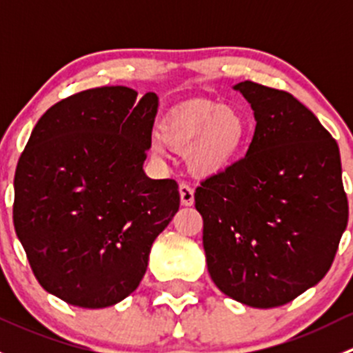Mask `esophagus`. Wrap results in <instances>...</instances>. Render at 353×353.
<instances>
[{
	"instance_id": "esophagus-1",
	"label": "esophagus",
	"mask_w": 353,
	"mask_h": 353,
	"mask_svg": "<svg viewBox=\"0 0 353 353\" xmlns=\"http://www.w3.org/2000/svg\"><path fill=\"white\" fill-rule=\"evenodd\" d=\"M179 194H181V203L184 206H191L194 203V191L191 190L190 184L181 183L179 184Z\"/></svg>"
}]
</instances>
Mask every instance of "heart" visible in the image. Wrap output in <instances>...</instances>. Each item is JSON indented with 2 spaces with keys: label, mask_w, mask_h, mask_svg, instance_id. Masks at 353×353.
Listing matches in <instances>:
<instances>
[{
  "label": "heart",
  "mask_w": 353,
  "mask_h": 353,
  "mask_svg": "<svg viewBox=\"0 0 353 353\" xmlns=\"http://www.w3.org/2000/svg\"><path fill=\"white\" fill-rule=\"evenodd\" d=\"M248 133V119L239 109L213 101L183 102L170 109L160 123V139L176 150L188 152L191 170L205 177L230 165ZM161 142L155 140L152 145L159 157L165 155Z\"/></svg>",
  "instance_id": "1"
}]
</instances>
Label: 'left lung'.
<instances>
[{"mask_svg":"<svg viewBox=\"0 0 353 353\" xmlns=\"http://www.w3.org/2000/svg\"><path fill=\"white\" fill-rule=\"evenodd\" d=\"M256 130L244 159L194 193L213 283L251 307H279L328 273L348 203L336 141L290 94L241 81Z\"/></svg>","mask_w":353,"mask_h":353,"instance_id":"8db88e82","label":"left lung"}]
</instances>
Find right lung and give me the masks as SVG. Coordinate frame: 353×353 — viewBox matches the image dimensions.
I'll use <instances>...</instances> for the list:
<instances>
[{
    "instance_id": "obj_1",
    "label": "right lung",
    "mask_w": 353,
    "mask_h": 353,
    "mask_svg": "<svg viewBox=\"0 0 353 353\" xmlns=\"http://www.w3.org/2000/svg\"><path fill=\"white\" fill-rule=\"evenodd\" d=\"M137 97L101 87L58 102L17 165L13 223L32 272L78 307H109L137 290L179 210L176 181L143 170L159 97Z\"/></svg>"
}]
</instances>
